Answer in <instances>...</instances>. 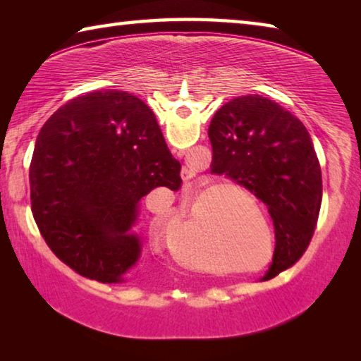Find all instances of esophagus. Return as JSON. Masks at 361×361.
Wrapping results in <instances>:
<instances>
[{"label":"esophagus","instance_id":"34e87169","mask_svg":"<svg viewBox=\"0 0 361 361\" xmlns=\"http://www.w3.org/2000/svg\"><path fill=\"white\" fill-rule=\"evenodd\" d=\"M192 175H194V172L191 169H188V167H183L181 169V178H183V181H189L192 178Z\"/></svg>","mask_w":361,"mask_h":361}]
</instances>
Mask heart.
Listing matches in <instances>:
<instances>
[{
  "label": "heart",
  "instance_id": "b5f03b06",
  "mask_svg": "<svg viewBox=\"0 0 361 361\" xmlns=\"http://www.w3.org/2000/svg\"><path fill=\"white\" fill-rule=\"evenodd\" d=\"M213 205L215 189H209L199 195L188 216L167 229L164 250L176 266L195 272H213L218 267L221 240L213 216ZM256 213L264 219L259 209ZM231 228L224 235L226 247L235 253L247 255L248 261H256L264 255V245L261 239H256L250 219H239Z\"/></svg>",
  "mask_w": 361,
  "mask_h": 361
}]
</instances>
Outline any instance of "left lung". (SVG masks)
I'll use <instances>...</instances> for the list:
<instances>
[{
    "label": "left lung",
    "mask_w": 361,
    "mask_h": 361,
    "mask_svg": "<svg viewBox=\"0 0 361 361\" xmlns=\"http://www.w3.org/2000/svg\"><path fill=\"white\" fill-rule=\"evenodd\" d=\"M212 173L226 175L264 202L276 250L261 280L301 258L322 204V170L307 129L290 111L259 95L226 103L209 127Z\"/></svg>",
    "instance_id": "1"
}]
</instances>
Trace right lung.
I'll return each mask as SVG.
<instances>
[{"label": "right lung", "mask_w": 361, "mask_h": 361, "mask_svg": "<svg viewBox=\"0 0 361 361\" xmlns=\"http://www.w3.org/2000/svg\"><path fill=\"white\" fill-rule=\"evenodd\" d=\"M181 164L154 113L124 90H95L65 103L36 140L32 212L60 261L102 283L126 282L142 255L133 231L140 200L154 188L178 191Z\"/></svg>", "instance_id": "add662e5"}]
</instances>
